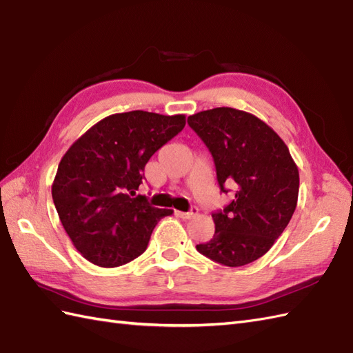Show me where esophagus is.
I'll use <instances>...</instances> for the list:
<instances>
[{
  "label": "esophagus",
  "instance_id": "esophagus-1",
  "mask_svg": "<svg viewBox=\"0 0 353 353\" xmlns=\"http://www.w3.org/2000/svg\"><path fill=\"white\" fill-rule=\"evenodd\" d=\"M176 214H177L180 218L190 219V218H192V216H195L196 214H199V209H196V208H191L190 212H176Z\"/></svg>",
  "mask_w": 353,
  "mask_h": 353
}]
</instances>
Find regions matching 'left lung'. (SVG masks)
Returning <instances> with one entry per match:
<instances>
[{"label":"left lung","instance_id":"left-lung-1","mask_svg":"<svg viewBox=\"0 0 353 353\" xmlns=\"http://www.w3.org/2000/svg\"><path fill=\"white\" fill-rule=\"evenodd\" d=\"M188 125L212 153L221 191H233L212 214V239L196 250L224 266L248 265L272 248L296 209V163L275 130L250 112L221 106L190 116Z\"/></svg>","mask_w":353,"mask_h":353}]
</instances>
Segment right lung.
Segmentation results:
<instances>
[{"label": "right lung", "mask_w": 353, "mask_h": 353, "mask_svg": "<svg viewBox=\"0 0 353 353\" xmlns=\"http://www.w3.org/2000/svg\"><path fill=\"white\" fill-rule=\"evenodd\" d=\"M185 116L149 111L112 114L64 153L52 183L61 224L81 256L116 268L145 251L153 228L171 209L137 195L154 152L185 128Z\"/></svg>", "instance_id": "1"}]
</instances>
